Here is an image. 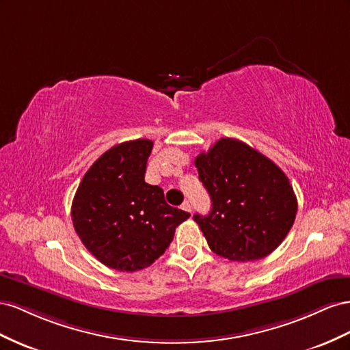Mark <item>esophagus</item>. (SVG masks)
Wrapping results in <instances>:
<instances>
[{
  "instance_id": "1",
  "label": "esophagus",
  "mask_w": 350,
  "mask_h": 350,
  "mask_svg": "<svg viewBox=\"0 0 350 350\" xmlns=\"http://www.w3.org/2000/svg\"><path fill=\"white\" fill-rule=\"evenodd\" d=\"M180 208L183 209V211H187V213L192 211V205H191V202H189V201H185Z\"/></svg>"
}]
</instances>
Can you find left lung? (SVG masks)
<instances>
[{
    "label": "left lung",
    "mask_w": 350,
    "mask_h": 350,
    "mask_svg": "<svg viewBox=\"0 0 350 350\" xmlns=\"http://www.w3.org/2000/svg\"><path fill=\"white\" fill-rule=\"evenodd\" d=\"M195 165L213 208L193 219L214 254L255 261L284 241L297 201L287 176L271 159L242 141L221 137L196 157Z\"/></svg>",
    "instance_id": "obj_1"
}]
</instances>
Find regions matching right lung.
Listing matches in <instances>:
<instances>
[{
  "label": "right lung",
  "mask_w": 350,
  "mask_h": 350,
  "mask_svg": "<svg viewBox=\"0 0 350 350\" xmlns=\"http://www.w3.org/2000/svg\"><path fill=\"white\" fill-rule=\"evenodd\" d=\"M154 142L136 139L108 149L79 185L72 219L98 261L132 273L151 265L172 243L189 213L170 206L161 187L145 182Z\"/></svg>",
  "instance_id": "1"
}]
</instances>
